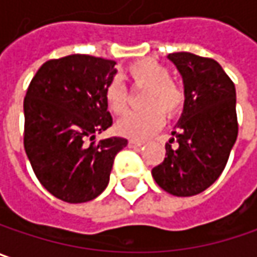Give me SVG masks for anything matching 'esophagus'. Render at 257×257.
I'll use <instances>...</instances> for the list:
<instances>
[{
  "mask_svg": "<svg viewBox=\"0 0 257 257\" xmlns=\"http://www.w3.org/2000/svg\"><path fill=\"white\" fill-rule=\"evenodd\" d=\"M128 145L131 148H138V147H141L143 145V141H135V140H131L128 143Z\"/></svg>",
  "mask_w": 257,
  "mask_h": 257,
  "instance_id": "esophagus-1",
  "label": "esophagus"
}]
</instances>
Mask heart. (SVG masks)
Returning a JSON list of instances; mask_svg holds the SVG:
<instances>
[{
    "label": "heart",
    "mask_w": 257,
    "mask_h": 257,
    "mask_svg": "<svg viewBox=\"0 0 257 257\" xmlns=\"http://www.w3.org/2000/svg\"><path fill=\"white\" fill-rule=\"evenodd\" d=\"M134 87L145 88L141 103L144 110L125 114L116 123V132L132 140H145L156 134L164 123V114L173 117L185 104V93L179 84L170 78V71L161 62L145 58L135 61L126 68ZM104 101L114 114L126 112L129 94L126 87L117 78L104 88Z\"/></svg>",
    "instance_id": "obj_1"
}]
</instances>
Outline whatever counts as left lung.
Segmentation results:
<instances>
[{"label": "left lung", "instance_id": "left-lung-1", "mask_svg": "<svg viewBox=\"0 0 257 257\" xmlns=\"http://www.w3.org/2000/svg\"><path fill=\"white\" fill-rule=\"evenodd\" d=\"M167 58L183 78L185 104L173 138L166 144L167 157L151 174L167 193L193 196L218 179L237 140L235 87L211 58L189 52Z\"/></svg>", "mask_w": 257, "mask_h": 257}]
</instances>
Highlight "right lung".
Wrapping results in <instances>:
<instances>
[{
	"label": "right lung",
	"instance_id": "right-lung-1",
	"mask_svg": "<svg viewBox=\"0 0 257 257\" xmlns=\"http://www.w3.org/2000/svg\"><path fill=\"white\" fill-rule=\"evenodd\" d=\"M116 62L90 55L46 61L24 97V150L42 186L55 198L81 204L106 189L114 156L128 141L96 134L112 126L104 88Z\"/></svg>",
	"mask_w": 257,
	"mask_h": 257
}]
</instances>
